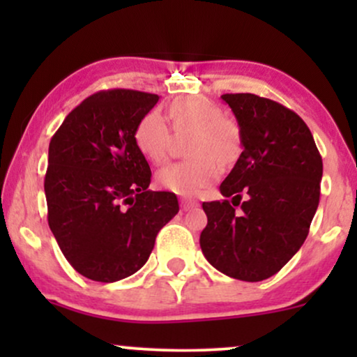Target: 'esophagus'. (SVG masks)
Instances as JSON below:
<instances>
[{
  "label": "esophagus",
  "instance_id": "obj_1",
  "mask_svg": "<svg viewBox=\"0 0 357 357\" xmlns=\"http://www.w3.org/2000/svg\"><path fill=\"white\" fill-rule=\"evenodd\" d=\"M198 206V202H196V199H192V198H181V208L184 211H188V210H192V208H196Z\"/></svg>",
  "mask_w": 357,
  "mask_h": 357
}]
</instances>
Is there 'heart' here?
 Segmentation results:
<instances>
[{"mask_svg": "<svg viewBox=\"0 0 357 357\" xmlns=\"http://www.w3.org/2000/svg\"><path fill=\"white\" fill-rule=\"evenodd\" d=\"M169 121L176 132L191 130L184 161L171 162L158 173L159 186L181 196H192L215 181L220 165L236 161L241 132L235 121L221 116L218 105L202 97H184L171 104ZM171 130L159 110H147L134 127V144L149 162L161 165L167 155Z\"/></svg>", "mask_w": 357, "mask_h": 357, "instance_id": "1", "label": "heart"}]
</instances>
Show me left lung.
<instances>
[{
  "label": "left lung",
  "instance_id": "left-lung-1",
  "mask_svg": "<svg viewBox=\"0 0 357 357\" xmlns=\"http://www.w3.org/2000/svg\"><path fill=\"white\" fill-rule=\"evenodd\" d=\"M221 99L238 121L243 151L220 186L225 199L203 203L208 225L199 245L221 273L260 282L275 275L309 235L321 196L322 158L294 110L255 93Z\"/></svg>",
  "mask_w": 357,
  "mask_h": 357
}]
</instances>
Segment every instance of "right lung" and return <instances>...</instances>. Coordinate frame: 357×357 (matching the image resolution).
<instances>
[{
    "mask_svg": "<svg viewBox=\"0 0 357 357\" xmlns=\"http://www.w3.org/2000/svg\"><path fill=\"white\" fill-rule=\"evenodd\" d=\"M155 93L102 90L65 117L48 147V225L68 264L96 282L136 273L159 230L179 211L169 191L147 190L151 167L134 127Z\"/></svg>",
    "mask_w": 357,
    "mask_h": 357,
    "instance_id": "right-lung-1",
    "label": "right lung"
}]
</instances>
